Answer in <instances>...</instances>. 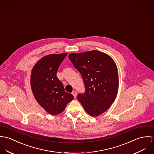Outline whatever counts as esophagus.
I'll use <instances>...</instances> for the list:
<instances>
[{"label":"esophagus","instance_id":"obj_1","mask_svg":"<svg viewBox=\"0 0 154 154\" xmlns=\"http://www.w3.org/2000/svg\"><path fill=\"white\" fill-rule=\"evenodd\" d=\"M72 94L74 96V97L75 98L76 97H77V91H73L72 92Z\"/></svg>","mask_w":154,"mask_h":154}]
</instances>
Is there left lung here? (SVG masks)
Instances as JSON below:
<instances>
[{
	"label": "left lung",
	"instance_id": "8db88e82",
	"mask_svg": "<svg viewBox=\"0 0 154 154\" xmlns=\"http://www.w3.org/2000/svg\"><path fill=\"white\" fill-rule=\"evenodd\" d=\"M69 58L82 75L85 87L78 100L90 116L100 115L113 103L118 93L119 77L114 61L96 50L72 53Z\"/></svg>",
	"mask_w": 154,
	"mask_h": 154
}]
</instances>
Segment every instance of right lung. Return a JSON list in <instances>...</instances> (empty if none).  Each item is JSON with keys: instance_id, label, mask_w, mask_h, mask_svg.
<instances>
[{"instance_id": "obj_1", "label": "right lung", "mask_w": 154, "mask_h": 154, "mask_svg": "<svg viewBox=\"0 0 154 154\" xmlns=\"http://www.w3.org/2000/svg\"><path fill=\"white\" fill-rule=\"evenodd\" d=\"M67 53L50 54L40 59L31 72V85L35 98L50 115L63 112L67 104L74 99L66 92L57 72Z\"/></svg>"}]
</instances>
